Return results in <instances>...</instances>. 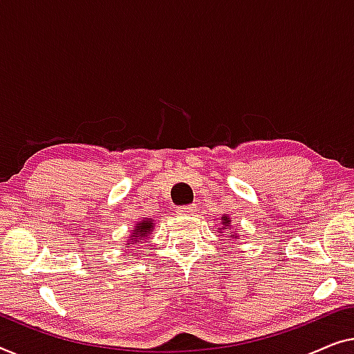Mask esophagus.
Here are the masks:
<instances>
[{"label": "esophagus", "mask_w": 354, "mask_h": 354, "mask_svg": "<svg viewBox=\"0 0 354 354\" xmlns=\"http://www.w3.org/2000/svg\"><path fill=\"white\" fill-rule=\"evenodd\" d=\"M194 205H183V207H178L176 208V213L178 215H189V213L194 212Z\"/></svg>", "instance_id": "obj_1"}]
</instances>
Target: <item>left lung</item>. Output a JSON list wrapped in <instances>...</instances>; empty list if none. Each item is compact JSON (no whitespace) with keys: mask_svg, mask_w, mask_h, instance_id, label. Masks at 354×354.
<instances>
[{"mask_svg":"<svg viewBox=\"0 0 354 354\" xmlns=\"http://www.w3.org/2000/svg\"><path fill=\"white\" fill-rule=\"evenodd\" d=\"M229 226H231V220H229L226 215H223L221 216V227H218V229H229Z\"/></svg>","mask_w":354,"mask_h":354,"instance_id":"1","label":"left lung"}]
</instances>
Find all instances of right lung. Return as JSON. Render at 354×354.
Segmentation results:
<instances>
[{
	"mask_svg": "<svg viewBox=\"0 0 354 354\" xmlns=\"http://www.w3.org/2000/svg\"><path fill=\"white\" fill-rule=\"evenodd\" d=\"M152 229H153L152 220H149V218H144L142 221H139L138 225L133 227V232H131V236L128 237V242L138 243V242L144 241V239H146L149 234L152 232Z\"/></svg>",
	"mask_w": 354,
	"mask_h": 354,
	"instance_id": "right-lung-1",
	"label": "right lung"
}]
</instances>
